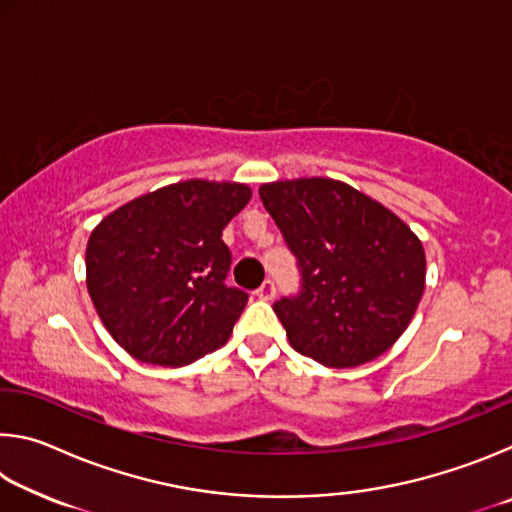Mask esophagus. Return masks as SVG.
<instances>
[{"instance_id": "obj_1", "label": "esophagus", "mask_w": 512, "mask_h": 512, "mask_svg": "<svg viewBox=\"0 0 512 512\" xmlns=\"http://www.w3.org/2000/svg\"><path fill=\"white\" fill-rule=\"evenodd\" d=\"M275 282L273 280H266L262 287H259L257 291H255V296L259 298V300H273L275 298Z\"/></svg>"}]
</instances>
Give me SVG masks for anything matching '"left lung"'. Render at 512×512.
Listing matches in <instances>:
<instances>
[{
    "label": "left lung",
    "instance_id": "obj_1",
    "mask_svg": "<svg viewBox=\"0 0 512 512\" xmlns=\"http://www.w3.org/2000/svg\"><path fill=\"white\" fill-rule=\"evenodd\" d=\"M296 257L300 291L273 311L291 348L327 368H354L400 339L424 291V248L409 225L329 178L259 187Z\"/></svg>",
    "mask_w": 512,
    "mask_h": 512
}]
</instances>
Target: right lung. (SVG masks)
I'll return each instance as SVG.
<instances>
[{"label":"right lung","instance_id":"add662e5","mask_svg":"<svg viewBox=\"0 0 512 512\" xmlns=\"http://www.w3.org/2000/svg\"><path fill=\"white\" fill-rule=\"evenodd\" d=\"M250 201L239 183L185 180L135 198L92 230L88 291L131 357L187 366L230 339L248 293L228 287L223 228Z\"/></svg>","mask_w":512,"mask_h":512}]
</instances>
